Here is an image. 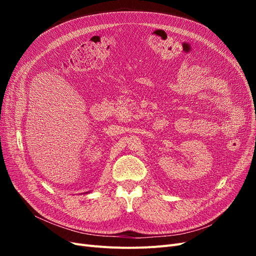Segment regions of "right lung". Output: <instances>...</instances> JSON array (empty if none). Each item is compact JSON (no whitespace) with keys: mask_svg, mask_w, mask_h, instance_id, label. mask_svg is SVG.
<instances>
[{"mask_svg":"<svg viewBox=\"0 0 256 256\" xmlns=\"http://www.w3.org/2000/svg\"><path fill=\"white\" fill-rule=\"evenodd\" d=\"M85 193H88V192H85Z\"/></svg>","mask_w":256,"mask_h":256,"instance_id":"add662e5","label":"right lung"}]
</instances>
